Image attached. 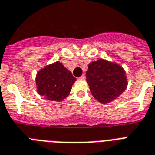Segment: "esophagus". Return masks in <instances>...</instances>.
I'll return each mask as SVG.
<instances>
[{
  "label": "esophagus",
  "instance_id": "1",
  "mask_svg": "<svg viewBox=\"0 0 155 155\" xmlns=\"http://www.w3.org/2000/svg\"><path fill=\"white\" fill-rule=\"evenodd\" d=\"M85 78H86L85 75H84V74H83V75L80 77V80H85Z\"/></svg>",
  "mask_w": 155,
  "mask_h": 155
}]
</instances>
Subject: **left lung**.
<instances>
[{
	"instance_id": "1",
	"label": "left lung",
	"mask_w": 155,
	"mask_h": 155,
	"mask_svg": "<svg viewBox=\"0 0 155 155\" xmlns=\"http://www.w3.org/2000/svg\"><path fill=\"white\" fill-rule=\"evenodd\" d=\"M86 78L93 97L102 104L115 101L128 85L124 68L118 63L103 58L88 64Z\"/></svg>"
}]
</instances>
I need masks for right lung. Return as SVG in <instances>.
Masks as SVG:
<instances>
[{
    "instance_id": "right-lung-1",
    "label": "right lung",
    "mask_w": 155,
    "mask_h": 155,
    "mask_svg": "<svg viewBox=\"0 0 155 155\" xmlns=\"http://www.w3.org/2000/svg\"><path fill=\"white\" fill-rule=\"evenodd\" d=\"M75 81L70 71L58 61L40 69L35 78L38 93L52 101L68 97Z\"/></svg>"
}]
</instances>
